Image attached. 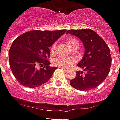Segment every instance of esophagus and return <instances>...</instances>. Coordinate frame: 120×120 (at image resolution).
I'll return each mask as SVG.
<instances>
[{
    "label": "esophagus",
    "mask_w": 120,
    "mask_h": 120,
    "mask_svg": "<svg viewBox=\"0 0 120 120\" xmlns=\"http://www.w3.org/2000/svg\"><path fill=\"white\" fill-rule=\"evenodd\" d=\"M61 68L64 70V72H68V69H66V68Z\"/></svg>",
    "instance_id": "34e87169"
}]
</instances>
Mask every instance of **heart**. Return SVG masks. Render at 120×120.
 Here are the masks:
<instances>
[{"label": "heart", "instance_id": "obj_1", "mask_svg": "<svg viewBox=\"0 0 120 120\" xmlns=\"http://www.w3.org/2000/svg\"><path fill=\"white\" fill-rule=\"evenodd\" d=\"M66 42L68 44V46L71 49L73 48H78L80 46V42L75 37H68L66 40ZM56 50V44L54 43L51 47V52L54 53ZM76 62V58L74 57H70V58H58L54 60L53 64L56 66L62 67L64 68H69L71 67L73 64Z\"/></svg>", "mask_w": 120, "mask_h": 120}]
</instances>
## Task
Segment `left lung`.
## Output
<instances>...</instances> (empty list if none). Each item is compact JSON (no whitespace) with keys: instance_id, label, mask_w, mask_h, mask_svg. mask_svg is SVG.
I'll return each instance as SVG.
<instances>
[{"instance_id":"left-lung-1","label":"left lung","mask_w":120,"mask_h":120,"mask_svg":"<svg viewBox=\"0 0 120 120\" xmlns=\"http://www.w3.org/2000/svg\"><path fill=\"white\" fill-rule=\"evenodd\" d=\"M66 34L78 37L84 46V54L77 64L82 71L76 72V76L70 84L78 90L95 88L108 76L112 62L110 50L103 38L90 29L69 30Z\"/></svg>"}]
</instances>
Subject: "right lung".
Instances as JSON below:
<instances>
[{
    "mask_svg": "<svg viewBox=\"0 0 120 120\" xmlns=\"http://www.w3.org/2000/svg\"><path fill=\"white\" fill-rule=\"evenodd\" d=\"M66 31L32 30L19 36L9 50L10 67L20 84L34 88L45 84L52 77L56 67H50L47 60L50 48ZM42 67L38 69L37 66Z\"/></svg>",
    "mask_w": 120,
    "mask_h": 120,
    "instance_id": "1",
    "label": "right lung"
}]
</instances>
